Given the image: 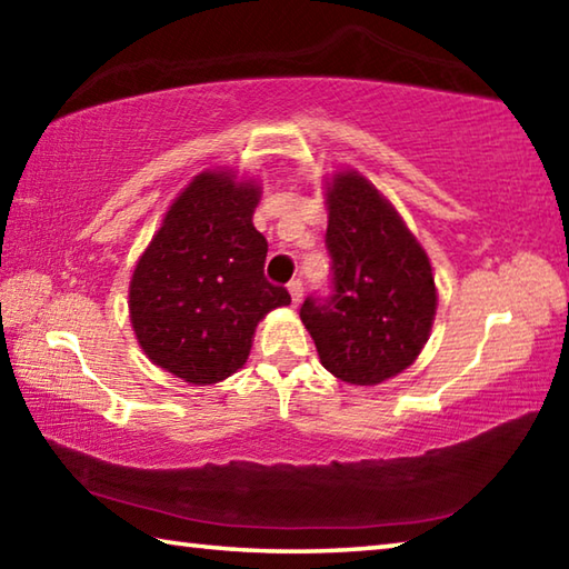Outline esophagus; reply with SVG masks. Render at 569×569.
<instances>
[{"instance_id": "esophagus-1", "label": "esophagus", "mask_w": 569, "mask_h": 569, "mask_svg": "<svg viewBox=\"0 0 569 569\" xmlns=\"http://www.w3.org/2000/svg\"><path fill=\"white\" fill-rule=\"evenodd\" d=\"M288 293H291V301H293V306H298V303L303 301V283L298 281V278H296V281L288 283Z\"/></svg>"}]
</instances>
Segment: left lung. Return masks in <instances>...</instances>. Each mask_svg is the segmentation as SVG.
<instances>
[{
  "label": "left lung",
  "mask_w": 569,
  "mask_h": 569,
  "mask_svg": "<svg viewBox=\"0 0 569 569\" xmlns=\"http://www.w3.org/2000/svg\"><path fill=\"white\" fill-rule=\"evenodd\" d=\"M333 293L308 296L301 321L326 371L377 387L417 361L437 316L427 250L381 192L356 170L326 180Z\"/></svg>",
  "instance_id": "1"
}]
</instances>
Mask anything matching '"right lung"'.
Listing matches in <instances>:
<instances>
[{"instance_id":"obj_1","label":"right lung","mask_w":569,"mask_h":569,"mask_svg":"<svg viewBox=\"0 0 569 569\" xmlns=\"http://www.w3.org/2000/svg\"><path fill=\"white\" fill-rule=\"evenodd\" d=\"M256 180L203 170L172 200L134 263L130 323L148 359L196 387L243 369L256 326L291 303L266 281V238L253 226Z\"/></svg>"}]
</instances>
